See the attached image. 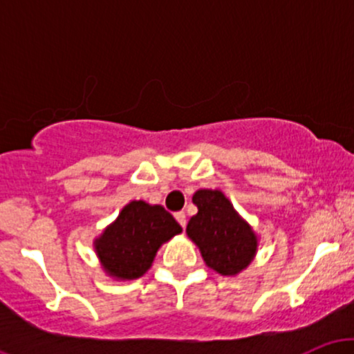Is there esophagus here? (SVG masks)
<instances>
[{"mask_svg": "<svg viewBox=\"0 0 354 354\" xmlns=\"http://www.w3.org/2000/svg\"><path fill=\"white\" fill-rule=\"evenodd\" d=\"M174 218H176V221L180 223L181 228H186V214L183 213V211H178V213H174Z\"/></svg>", "mask_w": 354, "mask_h": 354, "instance_id": "34e87169", "label": "esophagus"}]
</instances>
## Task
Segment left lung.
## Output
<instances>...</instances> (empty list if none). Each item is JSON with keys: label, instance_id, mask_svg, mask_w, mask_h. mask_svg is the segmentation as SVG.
<instances>
[{"label": "left lung", "instance_id": "8db88e82", "mask_svg": "<svg viewBox=\"0 0 354 354\" xmlns=\"http://www.w3.org/2000/svg\"><path fill=\"white\" fill-rule=\"evenodd\" d=\"M193 203L198 214L189 219L186 233L200 248L206 265L225 276L239 273L256 253L254 233L221 191H196Z\"/></svg>", "mask_w": 354, "mask_h": 354}]
</instances>
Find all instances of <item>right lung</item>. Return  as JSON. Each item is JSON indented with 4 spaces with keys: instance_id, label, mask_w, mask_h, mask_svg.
<instances>
[{
    "instance_id": "add662e5",
    "label": "right lung",
    "mask_w": 354,
    "mask_h": 354,
    "mask_svg": "<svg viewBox=\"0 0 354 354\" xmlns=\"http://www.w3.org/2000/svg\"><path fill=\"white\" fill-rule=\"evenodd\" d=\"M181 233V226L163 206L131 201L96 241L104 270L115 278L136 279L151 266L161 243Z\"/></svg>"
}]
</instances>
